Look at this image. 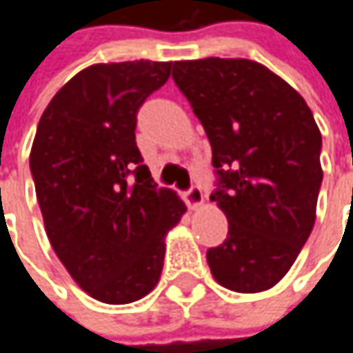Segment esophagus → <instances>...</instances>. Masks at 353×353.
Segmentation results:
<instances>
[{"mask_svg": "<svg viewBox=\"0 0 353 353\" xmlns=\"http://www.w3.org/2000/svg\"><path fill=\"white\" fill-rule=\"evenodd\" d=\"M183 199H185L188 208L197 210V208L203 203V192H201V188H199V185H192L190 190L183 192Z\"/></svg>", "mask_w": 353, "mask_h": 353, "instance_id": "esophagus-1", "label": "esophagus"}]
</instances>
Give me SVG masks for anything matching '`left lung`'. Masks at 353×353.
<instances>
[{
  "label": "left lung",
  "mask_w": 353,
  "mask_h": 353,
  "mask_svg": "<svg viewBox=\"0 0 353 353\" xmlns=\"http://www.w3.org/2000/svg\"><path fill=\"white\" fill-rule=\"evenodd\" d=\"M212 145L228 238L208 250L219 285L256 294L288 274L314 221L321 134L307 103L252 59L174 61L172 73Z\"/></svg>",
  "instance_id": "8db88e82"
}]
</instances>
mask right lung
Instances as JSON below:
<instances>
[{
    "label": "right lung",
    "mask_w": 353,
    "mask_h": 353,
    "mask_svg": "<svg viewBox=\"0 0 353 353\" xmlns=\"http://www.w3.org/2000/svg\"><path fill=\"white\" fill-rule=\"evenodd\" d=\"M172 61L95 63L53 95L32 154L35 196L53 252L103 303L148 296L161 276L165 234L185 214L157 188L135 143L137 112Z\"/></svg>",
    "instance_id": "1"
}]
</instances>
